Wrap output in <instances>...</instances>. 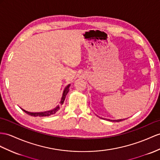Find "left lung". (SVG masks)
<instances>
[{
    "mask_svg": "<svg viewBox=\"0 0 160 160\" xmlns=\"http://www.w3.org/2000/svg\"><path fill=\"white\" fill-rule=\"evenodd\" d=\"M121 121H122V119H119V120H115V122H121Z\"/></svg>",
    "mask_w": 160,
    "mask_h": 160,
    "instance_id": "1",
    "label": "left lung"
}]
</instances>
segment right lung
Instances as JSON below:
<instances>
[{"instance_id": "obj_1", "label": "right lung", "mask_w": 160, "mask_h": 160, "mask_svg": "<svg viewBox=\"0 0 160 160\" xmlns=\"http://www.w3.org/2000/svg\"><path fill=\"white\" fill-rule=\"evenodd\" d=\"M70 86H71V85L69 84L64 89V92H63V93H62V98H61V101H60V104L58 105V106H57L55 108H53V109H52V110L45 111V112H28V111H26L23 109V108H22V110L26 112V113H27L28 115H31V116H33V117H47V116H49L51 115L55 114V113H56L57 111H59L60 106H62V104L64 103L65 98H66V96H67V94L68 91H69V87Z\"/></svg>"}]
</instances>
